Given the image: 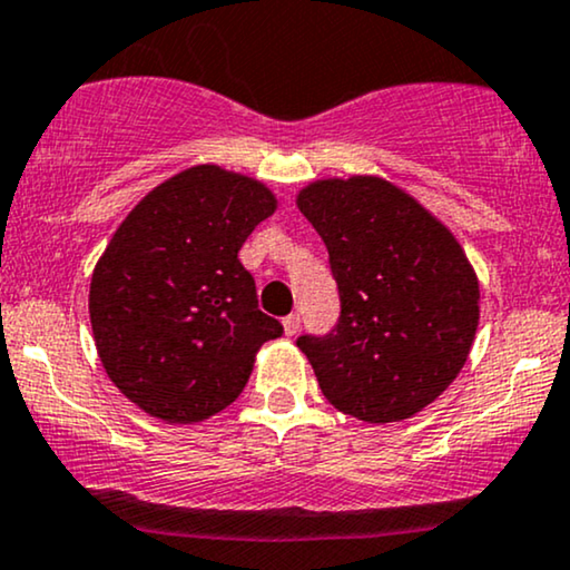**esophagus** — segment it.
<instances>
[{
  "mask_svg": "<svg viewBox=\"0 0 570 570\" xmlns=\"http://www.w3.org/2000/svg\"><path fill=\"white\" fill-rule=\"evenodd\" d=\"M299 323H302L299 313H292V315H286V318H284V334H286V336H297V331H299Z\"/></svg>",
  "mask_w": 570,
  "mask_h": 570,
  "instance_id": "1",
  "label": "esophagus"
}]
</instances>
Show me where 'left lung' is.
<instances>
[{"mask_svg":"<svg viewBox=\"0 0 570 570\" xmlns=\"http://www.w3.org/2000/svg\"><path fill=\"white\" fill-rule=\"evenodd\" d=\"M328 249L338 321L302 334L321 392L368 423L415 415L455 381L479 326V281L429 210L384 178L309 184L297 199Z\"/></svg>","mask_w":570,"mask_h":570,"instance_id":"8db88e82","label":"left lung"}]
</instances>
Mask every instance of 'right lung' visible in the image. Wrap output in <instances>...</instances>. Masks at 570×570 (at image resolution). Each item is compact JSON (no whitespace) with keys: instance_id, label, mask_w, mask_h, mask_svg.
<instances>
[{"instance_id":"add662e5","label":"right lung","mask_w":570,"mask_h":570,"mask_svg":"<svg viewBox=\"0 0 570 570\" xmlns=\"http://www.w3.org/2000/svg\"><path fill=\"white\" fill-rule=\"evenodd\" d=\"M276 197L261 181L197 165L128 213L91 276L99 360L144 413L205 421L247 386L255 352L284 326L257 307L239 249Z\"/></svg>"}]
</instances>
